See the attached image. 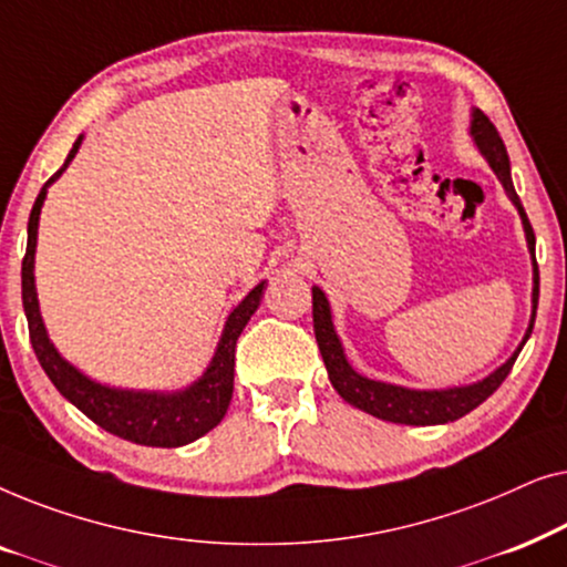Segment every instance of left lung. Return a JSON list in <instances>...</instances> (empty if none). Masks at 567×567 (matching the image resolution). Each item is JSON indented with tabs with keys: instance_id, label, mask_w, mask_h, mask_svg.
<instances>
[{
	"instance_id": "obj_1",
	"label": "left lung",
	"mask_w": 567,
	"mask_h": 567,
	"mask_svg": "<svg viewBox=\"0 0 567 567\" xmlns=\"http://www.w3.org/2000/svg\"><path fill=\"white\" fill-rule=\"evenodd\" d=\"M472 136L480 146V152L485 154L487 162H491L493 173L498 175V181L506 188L508 198L514 200L518 214H522L524 221V231H526V243H529V252L534 260V291H532V322L529 330L518 346V351L511 355V359L503 363L501 369H495L491 377L483 379V382L470 384V386H454V390H433V392H417V390H405V386H394V384H384V382H374V379L361 377L359 371H353L351 363L346 361L343 346L336 336V328H332V317H330V305L324 299V293L312 289V320H315V338L317 346H320L322 361L328 367L330 382L336 386L340 398L346 402H351L353 408L363 410V413L382 417V421L390 423H405V425H439V423H452L456 417L467 415L470 410H475L477 405L491 398V394L498 390L503 384V379L511 374L514 369V361L522 353V348L526 340L532 336L534 328V317H537V301H539V268H537V258H534V229L529 219H526V212L518 200L514 183H511V165H508V152L506 144L498 134V128L493 126L491 118L483 111H472Z\"/></svg>"
}]
</instances>
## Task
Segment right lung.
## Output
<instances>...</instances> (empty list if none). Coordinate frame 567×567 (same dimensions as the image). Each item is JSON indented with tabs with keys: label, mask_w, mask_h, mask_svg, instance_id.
<instances>
[{
	"label": "right lung",
	"mask_w": 567,
	"mask_h": 567,
	"mask_svg": "<svg viewBox=\"0 0 567 567\" xmlns=\"http://www.w3.org/2000/svg\"><path fill=\"white\" fill-rule=\"evenodd\" d=\"M82 136L76 138L72 152L64 162V167L56 175L49 177L38 193L33 212L28 219V250L22 258V307H25L28 317V332L33 351L41 361V367L53 386L80 408L92 423L105 429L113 436L134 441L142 446H162L175 449L196 441L221 423L224 413H227L231 390H235V348L239 332L258 309L262 299V289L266 281L255 286L247 297L235 307L229 315L227 324H224L219 348H216L212 363H208L206 374L193 382L188 390L173 392V394H157V392H128V390H113V386L97 384L80 374L72 363L61 359L56 348L45 336L41 312H38V297H35V239H38V216H41V206L45 198V188L64 173L69 162L74 159L76 150H80Z\"/></svg>",
	"instance_id": "1"
}]
</instances>
